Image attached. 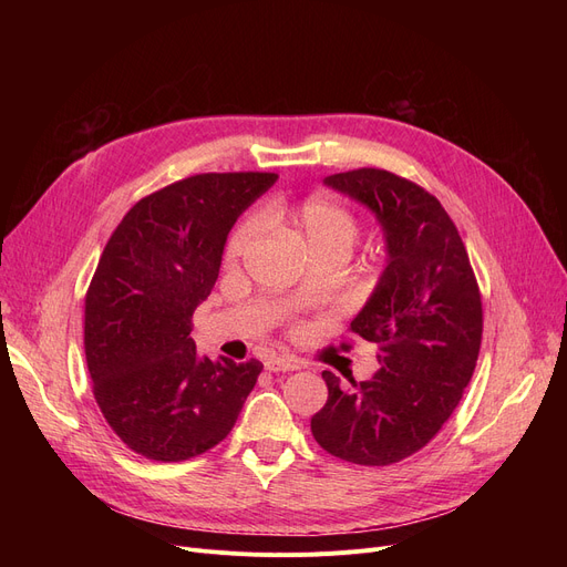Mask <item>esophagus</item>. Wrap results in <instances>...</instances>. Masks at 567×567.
Masks as SVG:
<instances>
[{
  "mask_svg": "<svg viewBox=\"0 0 567 567\" xmlns=\"http://www.w3.org/2000/svg\"><path fill=\"white\" fill-rule=\"evenodd\" d=\"M264 368L268 372H293L301 368L299 359H291V355H268L264 361Z\"/></svg>",
  "mask_w": 567,
  "mask_h": 567,
  "instance_id": "34e87169",
  "label": "esophagus"
}]
</instances>
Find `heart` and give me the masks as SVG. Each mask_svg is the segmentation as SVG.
<instances>
[{
    "label": "heart",
    "instance_id": "b5f03b06",
    "mask_svg": "<svg viewBox=\"0 0 567 567\" xmlns=\"http://www.w3.org/2000/svg\"><path fill=\"white\" fill-rule=\"evenodd\" d=\"M264 220L287 229L310 257L344 259L359 236V220L349 208L331 197L312 195L301 202H278L264 208ZM259 225L246 218L234 227L225 246V259L236 261L246 257L257 238Z\"/></svg>",
    "mask_w": 567,
    "mask_h": 567
}]
</instances>
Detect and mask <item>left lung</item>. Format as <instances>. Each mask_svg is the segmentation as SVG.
<instances>
[{
  "mask_svg": "<svg viewBox=\"0 0 567 567\" xmlns=\"http://www.w3.org/2000/svg\"><path fill=\"white\" fill-rule=\"evenodd\" d=\"M381 223L389 264L349 331L379 347L372 379L342 389L323 370L329 400L312 421L326 453L389 466L419 453L462 400L483 340V301L462 236L441 202L389 169L323 178Z\"/></svg>",
  "mask_w": 567,
  "mask_h": 567,
  "instance_id": "1",
  "label": "left lung"
}]
</instances>
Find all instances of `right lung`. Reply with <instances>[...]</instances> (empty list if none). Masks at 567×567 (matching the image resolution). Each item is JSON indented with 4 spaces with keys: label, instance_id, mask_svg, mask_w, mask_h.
Here are the masks:
<instances>
[{
    "label": "right lung",
    "instance_id": "add662e5",
    "mask_svg": "<svg viewBox=\"0 0 567 567\" xmlns=\"http://www.w3.org/2000/svg\"><path fill=\"white\" fill-rule=\"evenodd\" d=\"M274 172H208L133 204L84 299V355L103 419L131 451L184 462L234 427L261 363L199 359L195 308L212 293L236 218Z\"/></svg>",
    "mask_w": 567,
    "mask_h": 567
}]
</instances>
